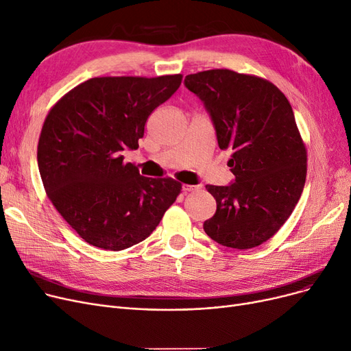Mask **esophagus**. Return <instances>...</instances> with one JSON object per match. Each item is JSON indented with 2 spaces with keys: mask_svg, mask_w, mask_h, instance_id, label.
<instances>
[{
  "mask_svg": "<svg viewBox=\"0 0 351 351\" xmlns=\"http://www.w3.org/2000/svg\"><path fill=\"white\" fill-rule=\"evenodd\" d=\"M183 191L184 193H190V191H197L200 189V186H190V184H183Z\"/></svg>",
  "mask_w": 351,
  "mask_h": 351,
  "instance_id": "1",
  "label": "esophagus"
}]
</instances>
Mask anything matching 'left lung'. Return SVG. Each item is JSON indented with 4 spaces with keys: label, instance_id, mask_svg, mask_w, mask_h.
Here are the masks:
<instances>
[{
    "label": "left lung",
    "instance_id": "1",
    "mask_svg": "<svg viewBox=\"0 0 351 351\" xmlns=\"http://www.w3.org/2000/svg\"><path fill=\"white\" fill-rule=\"evenodd\" d=\"M184 85L203 102L219 148L232 151L234 180L206 187L217 208L203 229L223 246H259L291 216L305 184L306 151L292 108L271 82L228 69L189 75Z\"/></svg>",
    "mask_w": 351,
    "mask_h": 351
}]
</instances>
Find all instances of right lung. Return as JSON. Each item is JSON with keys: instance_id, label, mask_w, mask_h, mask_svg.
Listing matches in <instances>:
<instances>
[{"instance_id": "1", "label": "right lung", "mask_w": 351, "mask_h": 351, "mask_svg": "<svg viewBox=\"0 0 351 351\" xmlns=\"http://www.w3.org/2000/svg\"><path fill=\"white\" fill-rule=\"evenodd\" d=\"M181 75L93 77L56 104L41 130L37 162L53 206L83 241L122 250L154 232L180 194L173 178H148L122 151L136 149L151 112Z\"/></svg>"}]
</instances>
